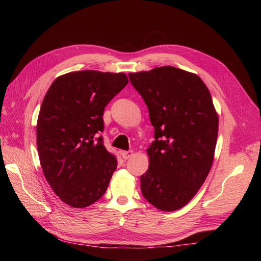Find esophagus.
<instances>
[{"instance_id": "esophagus-1", "label": "esophagus", "mask_w": 261, "mask_h": 261, "mask_svg": "<svg viewBox=\"0 0 261 261\" xmlns=\"http://www.w3.org/2000/svg\"><path fill=\"white\" fill-rule=\"evenodd\" d=\"M121 156L123 159H129L132 156H134V151L132 150H127V151H121Z\"/></svg>"}]
</instances>
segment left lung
Here are the masks:
<instances>
[{"label":"left lung","instance_id":"left-lung-1","mask_svg":"<svg viewBox=\"0 0 261 261\" xmlns=\"http://www.w3.org/2000/svg\"><path fill=\"white\" fill-rule=\"evenodd\" d=\"M148 107L154 141L141 192L154 207L173 212L196 195L213 165L219 116L199 77L173 66L130 73Z\"/></svg>","mask_w":261,"mask_h":261}]
</instances>
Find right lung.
Instances as JSON below:
<instances>
[{
  "label": "right lung",
  "instance_id": "right-lung-1",
  "mask_svg": "<svg viewBox=\"0 0 261 261\" xmlns=\"http://www.w3.org/2000/svg\"><path fill=\"white\" fill-rule=\"evenodd\" d=\"M129 80L124 73L71 71L49 87L37 121V148L48 184L64 203L83 208L108 190L118 166L98 132L103 112Z\"/></svg>",
  "mask_w": 261,
  "mask_h": 261
}]
</instances>
